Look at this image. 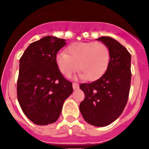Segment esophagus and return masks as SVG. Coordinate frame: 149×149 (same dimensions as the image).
Wrapping results in <instances>:
<instances>
[{
    "mask_svg": "<svg viewBox=\"0 0 149 149\" xmlns=\"http://www.w3.org/2000/svg\"><path fill=\"white\" fill-rule=\"evenodd\" d=\"M73 89H78L79 88V84L77 83H73Z\"/></svg>",
    "mask_w": 149,
    "mask_h": 149,
    "instance_id": "34e87169",
    "label": "esophagus"
}]
</instances>
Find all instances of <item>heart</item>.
Returning a JSON list of instances; mask_svg holds the SVG:
<instances>
[{"mask_svg":"<svg viewBox=\"0 0 149 149\" xmlns=\"http://www.w3.org/2000/svg\"><path fill=\"white\" fill-rule=\"evenodd\" d=\"M66 52L57 55L56 63L67 77L79 68V78L95 81L104 74L109 66L110 52L102 42H75L68 47Z\"/></svg>","mask_w":149,"mask_h":149,"instance_id":"obj_1","label":"heart"}]
</instances>
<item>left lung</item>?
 <instances>
[{"instance_id": "1", "label": "left lung", "mask_w": 149, "mask_h": 149, "mask_svg": "<svg viewBox=\"0 0 149 149\" xmlns=\"http://www.w3.org/2000/svg\"><path fill=\"white\" fill-rule=\"evenodd\" d=\"M97 40L109 48V64L98 80L81 84L85 99L79 109L87 123L104 127L119 118L127 104L131 80V55L124 46L111 37H102Z\"/></svg>"}]
</instances>
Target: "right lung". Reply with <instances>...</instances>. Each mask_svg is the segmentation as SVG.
Segmentation results:
<instances>
[{
    "label": "right lung",
    "mask_w": 149,
    "mask_h": 149,
    "mask_svg": "<svg viewBox=\"0 0 149 149\" xmlns=\"http://www.w3.org/2000/svg\"><path fill=\"white\" fill-rule=\"evenodd\" d=\"M65 40L47 36L30 44L19 61L17 97L24 113L34 124L57 121L64 102L73 93L56 63Z\"/></svg>",
    "instance_id": "obj_1"
}]
</instances>
